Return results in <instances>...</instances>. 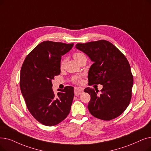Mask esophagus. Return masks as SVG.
I'll use <instances>...</instances> for the list:
<instances>
[{"label": "esophagus", "instance_id": "1", "mask_svg": "<svg viewBox=\"0 0 151 151\" xmlns=\"http://www.w3.org/2000/svg\"><path fill=\"white\" fill-rule=\"evenodd\" d=\"M74 92H75V96H80L83 92V89L82 88L76 87V88H75Z\"/></svg>", "mask_w": 151, "mask_h": 151}]
</instances>
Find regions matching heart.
<instances>
[{
	"mask_svg": "<svg viewBox=\"0 0 151 151\" xmlns=\"http://www.w3.org/2000/svg\"><path fill=\"white\" fill-rule=\"evenodd\" d=\"M84 54H81V53H80V52H77V53H75V54H73V57L74 59H75L76 61H78L81 57H83V56H84ZM63 64H64V61H62L61 63H60V67H62L63 66ZM73 81H74L75 83H80L81 82L80 78L78 77V76L75 77V78H74V79H73Z\"/></svg>",
	"mask_w": 151,
	"mask_h": 151,
	"instance_id": "heart-1",
	"label": "heart"
}]
</instances>
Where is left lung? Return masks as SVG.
<instances>
[{"instance_id": "1", "label": "left lung", "mask_w": 151, "mask_h": 151, "mask_svg": "<svg viewBox=\"0 0 151 151\" xmlns=\"http://www.w3.org/2000/svg\"><path fill=\"white\" fill-rule=\"evenodd\" d=\"M76 48L93 62L88 72L91 84H102L101 93L86 88L91 96L88 108L94 116L110 120L120 115L132 98L133 77L127 58L114 44L106 40L77 44Z\"/></svg>"}]
</instances>
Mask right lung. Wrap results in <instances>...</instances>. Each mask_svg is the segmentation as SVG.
I'll return each mask as SVG.
<instances>
[{
    "label": "right lung",
    "mask_w": 151,
    "mask_h": 151,
    "mask_svg": "<svg viewBox=\"0 0 151 151\" xmlns=\"http://www.w3.org/2000/svg\"><path fill=\"white\" fill-rule=\"evenodd\" d=\"M74 44L44 41L26 57L20 72L19 86L31 114L45 126H54L68 116L74 88L66 86L55 94L52 80L60 73L62 56Z\"/></svg>",
    "instance_id": "right-lung-1"
}]
</instances>
